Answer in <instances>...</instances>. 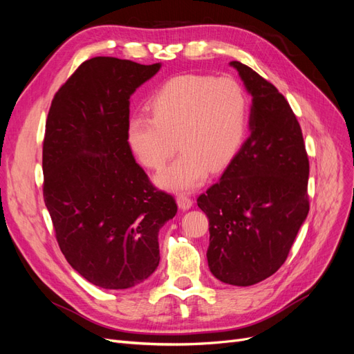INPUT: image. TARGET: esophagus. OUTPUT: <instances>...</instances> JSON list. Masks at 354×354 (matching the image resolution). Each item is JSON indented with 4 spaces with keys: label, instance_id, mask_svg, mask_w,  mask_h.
<instances>
[{
    "label": "esophagus",
    "instance_id": "obj_1",
    "mask_svg": "<svg viewBox=\"0 0 354 354\" xmlns=\"http://www.w3.org/2000/svg\"><path fill=\"white\" fill-rule=\"evenodd\" d=\"M177 203H178V208H180V209L187 211L189 208H192V205H194V201H192L189 196L178 195V196H177Z\"/></svg>",
    "mask_w": 354,
    "mask_h": 354
}]
</instances>
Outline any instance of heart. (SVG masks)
I'll list each match as a JSON object with an SVG mask.
<instances>
[{"instance_id":"b5f03b06","label":"heart","mask_w":354,"mask_h":354,"mask_svg":"<svg viewBox=\"0 0 354 354\" xmlns=\"http://www.w3.org/2000/svg\"><path fill=\"white\" fill-rule=\"evenodd\" d=\"M149 109L152 116L128 118L127 143L152 169L162 168L177 146L181 149V155L156 177L160 187L174 192L195 189L209 169L226 168L238 155L248 127V99L232 78L180 75L160 85Z\"/></svg>"}]
</instances>
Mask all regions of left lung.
Listing matches in <instances>:
<instances>
[{
	"label": "left lung",
	"instance_id": "obj_1",
	"mask_svg": "<svg viewBox=\"0 0 354 354\" xmlns=\"http://www.w3.org/2000/svg\"><path fill=\"white\" fill-rule=\"evenodd\" d=\"M230 66L252 97L251 134L198 207L209 220L211 273L250 286L279 270L307 217L308 158L283 95L241 62Z\"/></svg>",
	"mask_w": 354,
	"mask_h": 354
}]
</instances>
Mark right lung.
<instances>
[{"instance_id": "1", "label": "right lung", "mask_w": 354, "mask_h": 354, "mask_svg": "<svg viewBox=\"0 0 354 354\" xmlns=\"http://www.w3.org/2000/svg\"><path fill=\"white\" fill-rule=\"evenodd\" d=\"M159 69L93 57L62 85L47 118L42 192L56 239L72 269L104 289L136 286L156 270L159 229L177 212L125 137L130 97Z\"/></svg>"}]
</instances>
